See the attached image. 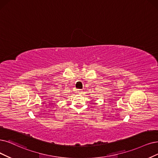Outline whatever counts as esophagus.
Instances as JSON below:
<instances>
[{
  "label": "esophagus",
  "mask_w": 158,
  "mask_h": 158,
  "mask_svg": "<svg viewBox=\"0 0 158 158\" xmlns=\"http://www.w3.org/2000/svg\"><path fill=\"white\" fill-rule=\"evenodd\" d=\"M82 92H83L82 90H81V89H78V90H77V92H78V93H81Z\"/></svg>",
  "instance_id": "1"
}]
</instances>
